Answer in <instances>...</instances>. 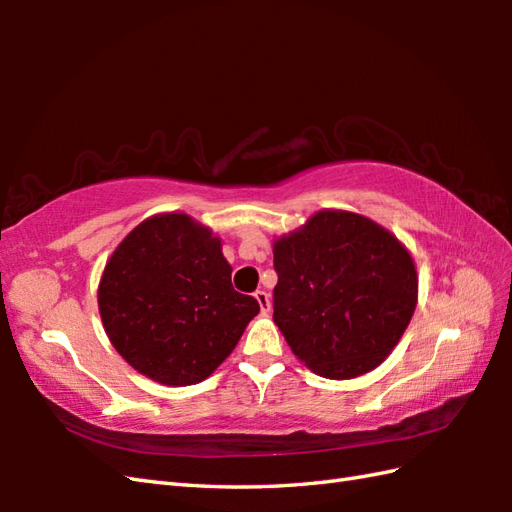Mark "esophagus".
<instances>
[{"label": "esophagus", "instance_id": "obj_1", "mask_svg": "<svg viewBox=\"0 0 512 512\" xmlns=\"http://www.w3.org/2000/svg\"><path fill=\"white\" fill-rule=\"evenodd\" d=\"M255 299H257V303H259V310H262L264 314H268V312H270V295H268V292L257 290V292H255Z\"/></svg>", "mask_w": 512, "mask_h": 512}]
</instances>
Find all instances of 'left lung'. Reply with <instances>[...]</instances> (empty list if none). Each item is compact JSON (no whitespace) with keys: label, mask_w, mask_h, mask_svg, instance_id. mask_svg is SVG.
<instances>
[{"label":"left lung","mask_w":512,"mask_h":512,"mask_svg":"<svg viewBox=\"0 0 512 512\" xmlns=\"http://www.w3.org/2000/svg\"><path fill=\"white\" fill-rule=\"evenodd\" d=\"M273 319L314 374L347 380L372 372L405 334L418 273L400 239L369 217L323 209L273 242Z\"/></svg>","instance_id":"8db88e82"}]
</instances>
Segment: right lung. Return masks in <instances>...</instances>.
Instances as JSON below:
<instances>
[{"label": "right lung", "mask_w": 512, "mask_h": 512, "mask_svg": "<svg viewBox=\"0 0 512 512\" xmlns=\"http://www.w3.org/2000/svg\"><path fill=\"white\" fill-rule=\"evenodd\" d=\"M222 239L187 213H158L129 231L99 281L107 339L160 385L202 383L259 312L239 295Z\"/></svg>", "instance_id": "right-lung-1"}]
</instances>
